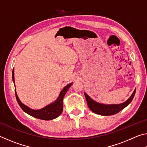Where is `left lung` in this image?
I'll use <instances>...</instances> for the list:
<instances>
[{
    "mask_svg": "<svg viewBox=\"0 0 147 147\" xmlns=\"http://www.w3.org/2000/svg\"><path fill=\"white\" fill-rule=\"evenodd\" d=\"M136 91V89H134L133 93L131 94V95L127 100H126L124 102L118 104H104L99 103L93 100L86 93H84V95H85L87 102H88V107L93 112L98 114V115L108 116L117 113L122 109L126 108L132 100L134 96L135 95Z\"/></svg>",
    "mask_w": 147,
    "mask_h": 147,
    "instance_id": "1",
    "label": "left lung"
}]
</instances>
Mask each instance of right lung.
Here are the masks:
<instances>
[{"mask_svg":"<svg viewBox=\"0 0 147 147\" xmlns=\"http://www.w3.org/2000/svg\"><path fill=\"white\" fill-rule=\"evenodd\" d=\"M12 80H13L15 85L14 68L13 69V71H12ZM72 84H73V83H70L68 85L64 87V88L60 91V93H59L58 97L57 98L55 101L53 102V103L49 104V105L45 106L44 108L39 109H32L29 108L28 106L24 105L19 100L18 96H17L16 90H15V93H16V96L17 102H18L19 105L24 112L34 117L35 118H38L45 121H49L57 118L62 113L63 108V97Z\"/></svg>","mask_w":147,"mask_h":147,"instance_id":"obj_1","label":"right lung"}]
</instances>
